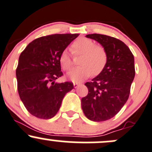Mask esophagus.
Here are the masks:
<instances>
[{"label":"esophagus","mask_w":152,"mask_h":152,"mask_svg":"<svg viewBox=\"0 0 152 152\" xmlns=\"http://www.w3.org/2000/svg\"><path fill=\"white\" fill-rule=\"evenodd\" d=\"M80 85H81V83H75L73 84V86H74L75 88H77L78 86H80Z\"/></svg>","instance_id":"obj_1"}]
</instances>
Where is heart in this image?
Listing matches in <instances>:
<instances>
[{"label":"heart","mask_w":152,"mask_h":152,"mask_svg":"<svg viewBox=\"0 0 152 152\" xmlns=\"http://www.w3.org/2000/svg\"><path fill=\"white\" fill-rule=\"evenodd\" d=\"M71 50L74 55H82L80 61V66L72 69L67 73V77L73 82H81L91 75L92 73L98 75L105 66L107 53L102 47L96 45L91 39H78L73 42ZM59 62L64 70L69 69L72 66V61L66 50L61 53Z\"/></svg>","instance_id":"obj_1"}]
</instances>
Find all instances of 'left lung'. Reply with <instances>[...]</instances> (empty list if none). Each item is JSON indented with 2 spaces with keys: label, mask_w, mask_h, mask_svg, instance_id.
Returning a JSON list of instances; mask_svg holds the SVG:
<instances>
[{
  "label": "left lung",
  "mask_w": 152,
  "mask_h": 152,
  "mask_svg": "<svg viewBox=\"0 0 152 152\" xmlns=\"http://www.w3.org/2000/svg\"><path fill=\"white\" fill-rule=\"evenodd\" d=\"M86 37L103 47L107 60L102 71L91 82L86 83L88 93L81 99V105L89 120L104 121L115 116L129 98L135 74L134 56L118 39L98 34Z\"/></svg>",
  "instance_id": "left-lung-1"
}]
</instances>
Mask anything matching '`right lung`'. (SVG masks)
<instances>
[{
  "instance_id": "right-lung-1",
  "label": "right lung",
  "mask_w": 152,
  "mask_h": 152,
  "mask_svg": "<svg viewBox=\"0 0 152 152\" xmlns=\"http://www.w3.org/2000/svg\"><path fill=\"white\" fill-rule=\"evenodd\" d=\"M79 34H53L36 39L19 57L16 77L20 99L31 115L43 119L56 115L71 82L55 83L63 75L59 56Z\"/></svg>"
}]
</instances>
